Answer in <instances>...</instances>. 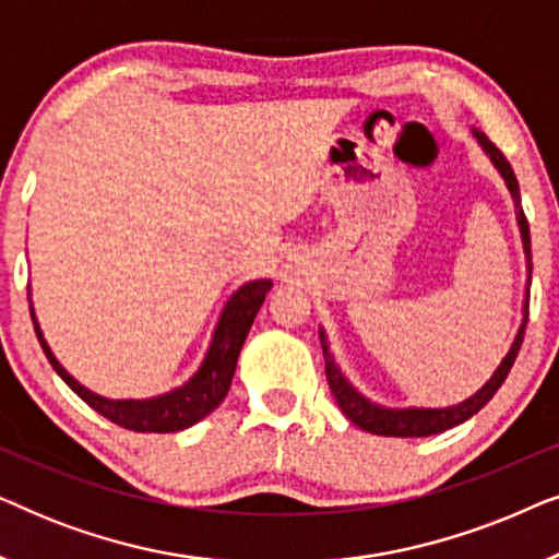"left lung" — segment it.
<instances>
[{
  "label": "left lung",
  "instance_id": "left-lung-1",
  "mask_svg": "<svg viewBox=\"0 0 559 559\" xmlns=\"http://www.w3.org/2000/svg\"><path fill=\"white\" fill-rule=\"evenodd\" d=\"M473 136H476L480 147L488 157H491V163L496 165V170L501 173V178L507 180V188L511 198H514V205H516V221H519V231H522V241H524V254H526V262H530V282H532V243H530V224H526V216L522 211V201H519V182H516V175L511 170L509 159L501 155L499 147H496L493 142H488V136L484 132H478V129H473ZM530 282H526V287H530ZM526 318H530V302H524V320L522 325H519V333L514 343H511L509 354L503 356V361L499 364V369L493 371V377L486 381L484 386L478 389L476 394L468 396V400L461 402V404H453V407H442V409H425V407H407V409H389V407H379V404H373L366 400L364 394H358L354 386H350V381L343 377L338 364L333 361V354L331 348H328V341H325V333L320 331V343H323V356H325V377H328V384H331V392L335 396V402H338V407L343 415H346L350 423L356 427H361L366 432H373V435H384V438H427V435H438V432H445L450 427L465 423V419H471L476 412H480L486 407L488 402H491V396L499 392V386L507 381L511 366H514L516 356H519V348H522V341H524V331H526Z\"/></svg>",
  "mask_w": 559,
  "mask_h": 559
}]
</instances>
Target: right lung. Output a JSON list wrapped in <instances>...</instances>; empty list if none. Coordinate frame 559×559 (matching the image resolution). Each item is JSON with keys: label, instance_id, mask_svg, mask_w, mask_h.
I'll list each match as a JSON object with an SVG mask.
<instances>
[{"label": "right lung", "instance_id": "add662e5", "mask_svg": "<svg viewBox=\"0 0 559 559\" xmlns=\"http://www.w3.org/2000/svg\"><path fill=\"white\" fill-rule=\"evenodd\" d=\"M270 289L272 280H254L236 289L224 305V312H221L216 331H213V341L209 350H205L201 369H198L182 386L173 389V392L167 394L152 396V400H106V396L88 392V389L79 384V381L60 366L58 358L52 356L48 341L43 338L40 325H37L35 320L33 305H29V312H33L37 341H40L50 366L91 409H96L98 415L111 419L114 425L124 427V430L178 432L186 430L190 425L201 423L205 415H211V412L224 402L228 386H231L243 341H247L249 328L254 323L257 312L262 308Z\"/></svg>", "mask_w": 559, "mask_h": 559}]
</instances>
